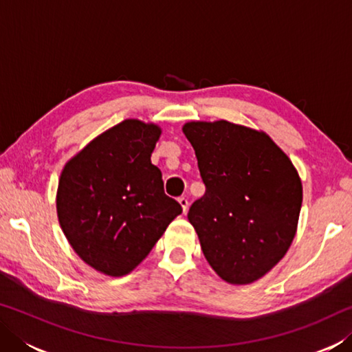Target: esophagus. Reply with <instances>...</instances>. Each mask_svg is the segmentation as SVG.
<instances>
[{
  "label": "esophagus",
  "instance_id": "1",
  "mask_svg": "<svg viewBox=\"0 0 352 352\" xmlns=\"http://www.w3.org/2000/svg\"><path fill=\"white\" fill-rule=\"evenodd\" d=\"M178 204H180V206H182L183 212H186V211H188L189 201H188V199H186V197H180V199H178Z\"/></svg>",
  "mask_w": 352,
  "mask_h": 352
}]
</instances>
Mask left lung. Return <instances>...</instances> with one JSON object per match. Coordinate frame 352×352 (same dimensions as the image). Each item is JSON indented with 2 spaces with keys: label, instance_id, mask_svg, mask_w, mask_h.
I'll list each match as a JSON object with an SVG mask.
<instances>
[{
  "label": "left lung",
  "instance_id": "1",
  "mask_svg": "<svg viewBox=\"0 0 352 352\" xmlns=\"http://www.w3.org/2000/svg\"><path fill=\"white\" fill-rule=\"evenodd\" d=\"M206 190L189 208L208 264L223 281H258L287 253L296 234L302 184L290 158L265 132L239 124L190 121Z\"/></svg>",
  "mask_w": 352,
  "mask_h": 352
}]
</instances>
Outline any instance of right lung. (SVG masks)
I'll use <instances>...</instances> for the list:
<instances>
[{
	"instance_id": "obj_1",
	"label": "right lung",
	"mask_w": 352,
	"mask_h": 352,
	"mask_svg": "<svg viewBox=\"0 0 352 352\" xmlns=\"http://www.w3.org/2000/svg\"><path fill=\"white\" fill-rule=\"evenodd\" d=\"M162 129L126 119L77 152L58 178L57 217L77 256L104 275L136 269L182 206L151 162Z\"/></svg>"
}]
</instances>
